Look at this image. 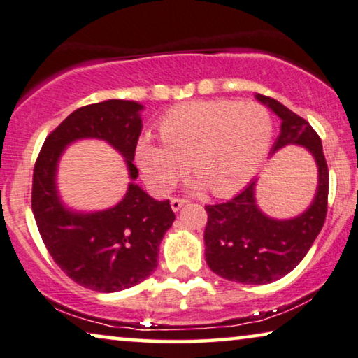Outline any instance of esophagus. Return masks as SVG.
Here are the masks:
<instances>
[{"label":"esophagus","instance_id":"esophagus-1","mask_svg":"<svg viewBox=\"0 0 358 358\" xmlns=\"http://www.w3.org/2000/svg\"><path fill=\"white\" fill-rule=\"evenodd\" d=\"M186 202L188 201H185V199H180V197H173L172 201H170V206H172V210L173 212H178L181 207H183Z\"/></svg>","mask_w":358,"mask_h":358}]
</instances>
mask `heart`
Segmentation results:
<instances>
[{"mask_svg": "<svg viewBox=\"0 0 358 358\" xmlns=\"http://www.w3.org/2000/svg\"><path fill=\"white\" fill-rule=\"evenodd\" d=\"M164 143L140 138L135 159L146 183L165 194L186 172L191 189L230 196L246 186L268 156L273 122L264 106L230 99L191 101L170 109L159 124Z\"/></svg>", "mask_w": 358, "mask_h": 358, "instance_id": "b5f03b06", "label": "heart"}]
</instances>
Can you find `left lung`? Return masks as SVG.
Returning a JSON list of instances; mask_svg holds the SVG:
<instances>
[{
	"label": "left lung",
	"instance_id": "left-lung-1",
	"mask_svg": "<svg viewBox=\"0 0 358 358\" xmlns=\"http://www.w3.org/2000/svg\"><path fill=\"white\" fill-rule=\"evenodd\" d=\"M255 99L281 119L280 136L270 156L289 145L306 148L315 159L318 185L312 204L286 220L268 217L260 209L255 201L257 178L233 199L206 206V262L215 275L243 285H266L294 270L322 231L328 207L329 173L317 131L276 99L264 94H255Z\"/></svg>",
	"mask_w": 358,
	"mask_h": 358
}]
</instances>
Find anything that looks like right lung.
<instances>
[{
  "mask_svg": "<svg viewBox=\"0 0 358 358\" xmlns=\"http://www.w3.org/2000/svg\"><path fill=\"white\" fill-rule=\"evenodd\" d=\"M143 109L135 101L108 99L73 110L43 143L34 169L31 212L48 252L69 278L98 292L146 280L157 268L159 244L175 220L169 201H156L135 183ZM78 139L106 141L126 159L132 181L110 210L78 213L60 199L59 159Z\"/></svg>",
  "mask_w": 358,
  "mask_h": 358,
  "instance_id": "right-lung-1",
  "label": "right lung"
}]
</instances>
